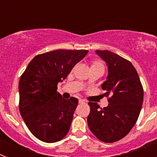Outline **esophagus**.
<instances>
[{
    "label": "esophagus",
    "instance_id": "obj_1",
    "mask_svg": "<svg viewBox=\"0 0 157 157\" xmlns=\"http://www.w3.org/2000/svg\"><path fill=\"white\" fill-rule=\"evenodd\" d=\"M78 103L79 104H82V103H85V101L82 99H79L78 100Z\"/></svg>",
    "mask_w": 157,
    "mask_h": 157
}]
</instances>
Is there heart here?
I'll use <instances>...</instances> for the list:
<instances>
[{
  "label": "heart",
  "mask_w": 157,
  "mask_h": 157,
  "mask_svg": "<svg viewBox=\"0 0 157 157\" xmlns=\"http://www.w3.org/2000/svg\"><path fill=\"white\" fill-rule=\"evenodd\" d=\"M91 67H98V68L104 69L103 64H102V63H101V61H99V60H94L92 63Z\"/></svg>",
  "instance_id": "heart-1"
}]
</instances>
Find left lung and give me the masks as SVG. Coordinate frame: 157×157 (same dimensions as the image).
<instances>
[{"mask_svg":"<svg viewBox=\"0 0 157 157\" xmlns=\"http://www.w3.org/2000/svg\"><path fill=\"white\" fill-rule=\"evenodd\" d=\"M106 62L107 80L101 85L109 105L101 109L89 102L87 118L90 130L100 140L112 143L124 138L133 128L143 103L144 91L138 72L129 60L109 50H96Z\"/></svg>","mask_w":157,"mask_h":157,"instance_id":"8db88e82","label":"left lung"}]
</instances>
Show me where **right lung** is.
I'll list each match as a JSON object with an SVG mask.
<instances>
[{"label": "right lung", "instance_id": "1", "mask_svg": "<svg viewBox=\"0 0 157 157\" xmlns=\"http://www.w3.org/2000/svg\"><path fill=\"white\" fill-rule=\"evenodd\" d=\"M87 50L57 49L37 55L19 82V112L32 134L47 143L60 141L71 127L78 99H63L57 84L65 79Z\"/></svg>", "mask_w": 157, "mask_h": 157}]
</instances>
